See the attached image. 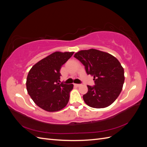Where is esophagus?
<instances>
[{"mask_svg":"<svg viewBox=\"0 0 147 147\" xmlns=\"http://www.w3.org/2000/svg\"><path fill=\"white\" fill-rule=\"evenodd\" d=\"M74 85L75 86H77V87H79V86H81V84H74Z\"/></svg>","mask_w":147,"mask_h":147,"instance_id":"34e87169","label":"esophagus"}]
</instances>
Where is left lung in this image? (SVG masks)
Here are the masks:
<instances>
[{
    "label": "left lung",
    "mask_w": 147,
    "mask_h": 147,
    "mask_svg": "<svg viewBox=\"0 0 147 147\" xmlns=\"http://www.w3.org/2000/svg\"><path fill=\"white\" fill-rule=\"evenodd\" d=\"M74 57L85 66L86 73L94 77L95 86L88 85L83 96L84 102L92 108L107 107L121 93L124 82V69L119 61L108 53L96 49L80 50Z\"/></svg>",
    "instance_id": "8db88e82"
}]
</instances>
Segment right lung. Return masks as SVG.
<instances>
[{
	"mask_svg": "<svg viewBox=\"0 0 147 147\" xmlns=\"http://www.w3.org/2000/svg\"><path fill=\"white\" fill-rule=\"evenodd\" d=\"M72 52L55 51L32 66L26 80L29 95L37 106L50 112L64 109L69 100L73 84L59 83L61 67Z\"/></svg>",
	"mask_w": 147,
	"mask_h": 147,
	"instance_id": "obj_1",
	"label": "right lung"
}]
</instances>
